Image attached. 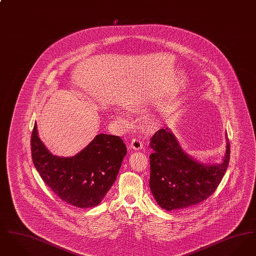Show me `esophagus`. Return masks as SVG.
Here are the masks:
<instances>
[{"label":"esophagus","instance_id":"esophagus-1","mask_svg":"<svg viewBox=\"0 0 256 256\" xmlns=\"http://www.w3.org/2000/svg\"><path fill=\"white\" fill-rule=\"evenodd\" d=\"M130 148H132V150H139L143 148V143L138 139H132V141L130 145Z\"/></svg>","mask_w":256,"mask_h":256}]
</instances>
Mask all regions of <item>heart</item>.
Returning a JSON list of instances; mask_svg holds the SVG:
<instances>
[{"mask_svg":"<svg viewBox=\"0 0 256 256\" xmlns=\"http://www.w3.org/2000/svg\"><path fill=\"white\" fill-rule=\"evenodd\" d=\"M114 118H115V120H116V122H119V124H124V126H126V124H128V118H126V116L122 113L121 111H116L115 113H114Z\"/></svg>","mask_w":256,"mask_h":256,"instance_id":"1","label":"heart"}]
</instances>
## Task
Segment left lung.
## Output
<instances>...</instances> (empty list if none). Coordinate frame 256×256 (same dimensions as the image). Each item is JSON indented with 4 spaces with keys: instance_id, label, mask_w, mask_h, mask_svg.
Masks as SVG:
<instances>
[{
    "instance_id": "8db88e82",
    "label": "left lung",
    "mask_w": 256,
    "mask_h": 256,
    "mask_svg": "<svg viewBox=\"0 0 256 256\" xmlns=\"http://www.w3.org/2000/svg\"><path fill=\"white\" fill-rule=\"evenodd\" d=\"M220 163L204 164L190 156L169 128H161L150 142V188L159 206L167 211L194 206L212 195L228 167L230 146Z\"/></svg>"
}]
</instances>
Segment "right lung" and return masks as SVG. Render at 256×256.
<instances>
[{"instance_id": "right-lung-1", "label": "right lung", "mask_w": 256, "mask_h": 256, "mask_svg": "<svg viewBox=\"0 0 256 256\" xmlns=\"http://www.w3.org/2000/svg\"><path fill=\"white\" fill-rule=\"evenodd\" d=\"M30 142L32 161L44 182L60 200L80 208L100 204L126 154L119 136L100 134L74 156H54L40 140L36 122Z\"/></svg>"}]
</instances>
